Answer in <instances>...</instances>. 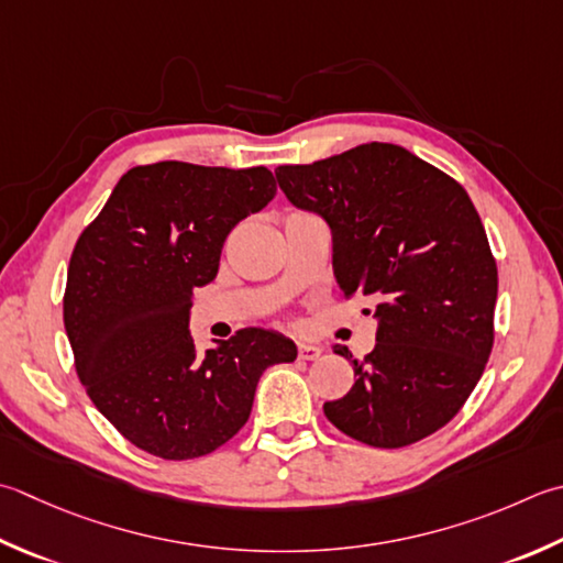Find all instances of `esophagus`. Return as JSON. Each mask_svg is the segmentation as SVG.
Returning a JSON list of instances; mask_svg holds the SVG:
<instances>
[{
	"label": "esophagus",
	"mask_w": 563,
	"mask_h": 563,
	"mask_svg": "<svg viewBox=\"0 0 563 563\" xmlns=\"http://www.w3.org/2000/svg\"><path fill=\"white\" fill-rule=\"evenodd\" d=\"M322 356V349L314 346V344H297V358L302 361H314Z\"/></svg>",
	"instance_id": "obj_1"
}]
</instances>
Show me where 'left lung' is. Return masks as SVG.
<instances>
[{
	"instance_id": "1",
	"label": "left lung",
	"mask_w": 563,
	"mask_h": 563,
	"mask_svg": "<svg viewBox=\"0 0 563 563\" xmlns=\"http://www.w3.org/2000/svg\"><path fill=\"white\" fill-rule=\"evenodd\" d=\"M275 175L292 205L332 227L346 300L376 302V349L354 358V385L324 402L327 420L376 449L434 434L476 388L495 339L498 266L471 197L432 163L380 141Z\"/></svg>"
}]
</instances>
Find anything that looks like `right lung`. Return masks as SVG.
<instances>
[{"instance_id": "1", "label": "right lung", "mask_w": 563, "mask_h": 563, "mask_svg": "<svg viewBox=\"0 0 563 563\" xmlns=\"http://www.w3.org/2000/svg\"><path fill=\"white\" fill-rule=\"evenodd\" d=\"M278 187L268 168L180 161L121 175L73 249L63 322L77 378L117 432L148 454H212L246 424L261 373L297 349L244 327L207 354L187 329L195 288L212 283L241 219Z\"/></svg>"}]
</instances>
